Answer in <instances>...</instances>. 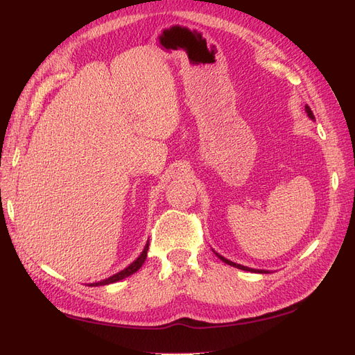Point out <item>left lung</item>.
<instances>
[{
  "instance_id": "left-lung-1",
  "label": "left lung",
  "mask_w": 355,
  "mask_h": 355,
  "mask_svg": "<svg viewBox=\"0 0 355 355\" xmlns=\"http://www.w3.org/2000/svg\"><path fill=\"white\" fill-rule=\"evenodd\" d=\"M305 112L308 114V116L311 118V120L315 121V116H314L313 111H311V108H309L308 105H305ZM213 253L216 254V256L219 257V259H220L222 262L228 263V265H231V266H234V268H239V270H243V271H250V272H259V274H270V271H266V270H254V268H249V266H244V265H240V263H235V262H232V261L227 259V257H223L222 254H219L218 252H214V250H213Z\"/></svg>"
}]
</instances>
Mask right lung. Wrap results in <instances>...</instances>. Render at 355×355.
I'll return each mask as SVG.
<instances>
[{
    "label": "right lung",
    "instance_id": "right-lung-1",
    "mask_svg": "<svg viewBox=\"0 0 355 355\" xmlns=\"http://www.w3.org/2000/svg\"><path fill=\"white\" fill-rule=\"evenodd\" d=\"M148 249H149V240L146 241V244H145V247H144L142 253L137 256V259H136V261H133V262H132L130 265H128V266H125L123 271L116 272V274H114V275H111V277H108V278H105V280H101V282H98V283H90L89 286H93V287H96V286H106V284H112V283H116V282L123 280V278H125V277H128V275L135 274V272L139 270V268H141V266L145 263L146 254H148Z\"/></svg>",
    "mask_w": 355,
    "mask_h": 355
}]
</instances>
